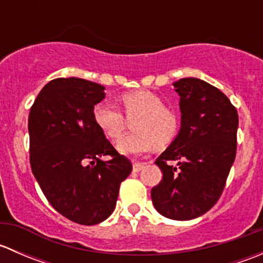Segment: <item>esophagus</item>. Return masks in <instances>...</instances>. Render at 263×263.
Wrapping results in <instances>:
<instances>
[{"instance_id": "1", "label": "esophagus", "mask_w": 263, "mask_h": 263, "mask_svg": "<svg viewBox=\"0 0 263 263\" xmlns=\"http://www.w3.org/2000/svg\"><path fill=\"white\" fill-rule=\"evenodd\" d=\"M145 163H134V172H140L141 169H144Z\"/></svg>"}]
</instances>
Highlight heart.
<instances>
[{"label": "heart", "instance_id": "b5f03b06", "mask_svg": "<svg viewBox=\"0 0 263 263\" xmlns=\"http://www.w3.org/2000/svg\"><path fill=\"white\" fill-rule=\"evenodd\" d=\"M126 115L136 117L134 129L136 132L121 137L117 150L124 155H142L155 144L173 141L179 131V117L176 110L165 107L163 98L150 90H134L121 95ZM92 118L100 131L110 140H117L124 128V117L109 102H100L92 108Z\"/></svg>", "mask_w": 263, "mask_h": 263}]
</instances>
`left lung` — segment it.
Listing matches in <instances>:
<instances>
[{"mask_svg": "<svg viewBox=\"0 0 263 263\" xmlns=\"http://www.w3.org/2000/svg\"><path fill=\"white\" fill-rule=\"evenodd\" d=\"M173 85L181 97V129L156 159L163 179L151 200L163 216L183 221L208 213L221 196L237 154L239 119L227 95L209 82L185 78Z\"/></svg>", "mask_w": 263, "mask_h": 263, "instance_id": "1", "label": "left lung"}]
</instances>
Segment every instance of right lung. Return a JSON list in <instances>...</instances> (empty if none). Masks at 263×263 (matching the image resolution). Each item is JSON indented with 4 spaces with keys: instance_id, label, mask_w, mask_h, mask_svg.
<instances>
[{
    "instance_id": "add662e5",
    "label": "right lung",
    "mask_w": 263,
    "mask_h": 263,
    "mask_svg": "<svg viewBox=\"0 0 263 263\" xmlns=\"http://www.w3.org/2000/svg\"><path fill=\"white\" fill-rule=\"evenodd\" d=\"M104 86L84 79H54L29 113L30 165L48 202L81 225L108 219L132 164L118 154L92 118ZM109 155L111 160L100 158Z\"/></svg>"
}]
</instances>
